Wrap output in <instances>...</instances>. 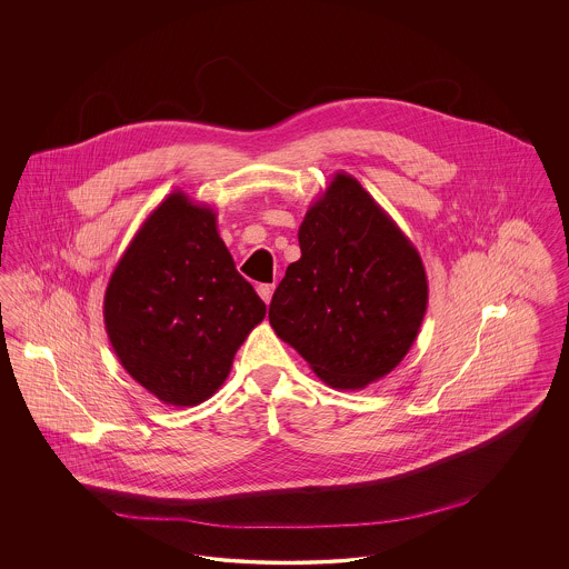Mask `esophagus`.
Masks as SVG:
<instances>
[{"label": "esophagus", "instance_id": "obj_1", "mask_svg": "<svg viewBox=\"0 0 569 569\" xmlns=\"http://www.w3.org/2000/svg\"><path fill=\"white\" fill-rule=\"evenodd\" d=\"M272 292H274V286L272 283H260L258 286V295L264 300V302H271Z\"/></svg>", "mask_w": 569, "mask_h": 569}]
</instances>
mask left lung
<instances>
[{
    "label": "left lung",
    "mask_w": 569,
    "mask_h": 569,
    "mask_svg": "<svg viewBox=\"0 0 569 569\" xmlns=\"http://www.w3.org/2000/svg\"><path fill=\"white\" fill-rule=\"evenodd\" d=\"M300 258L269 307L272 330L339 390L386 378L429 305L418 249L352 174L337 172L298 228Z\"/></svg>",
    "instance_id": "8db88e82"
}]
</instances>
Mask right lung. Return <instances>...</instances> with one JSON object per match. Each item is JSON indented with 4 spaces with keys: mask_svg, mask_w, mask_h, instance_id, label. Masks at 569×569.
I'll use <instances>...</instances> for the list:
<instances>
[{
    "mask_svg": "<svg viewBox=\"0 0 569 569\" xmlns=\"http://www.w3.org/2000/svg\"><path fill=\"white\" fill-rule=\"evenodd\" d=\"M267 316L217 232V213L174 190L119 258L104 326L121 367L166 406L213 397Z\"/></svg>",
    "mask_w": 569,
    "mask_h": 569,
    "instance_id": "1",
    "label": "right lung"
}]
</instances>
